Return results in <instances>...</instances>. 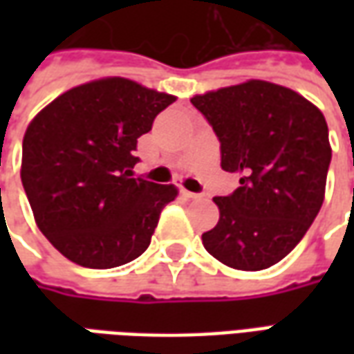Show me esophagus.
<instances>
[{
    "label": "esophagus",
    "instance_id": "obj_1",
    "mask_svg": "<svg viewBox=\"0 0 354 354\" xmlns=\"http://www.w3.org/2000/svg\"><path fill=\"white\" fill-rule=\"evenodd\" d=\"M184 195L187 197V199H203V193H193V192H187V189H184Z\"/></svg>",
    "mask_w": 354,
    "mask_h": 354
}]
</instances>
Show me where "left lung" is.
Instances as JSON below:
<instances>
[{
	"label": "left lung",
	"mask_w": 354,
	"mask_h": 354,
	"mask_svg": "<svg viewBox=\"0 0 354 354\" xmlns=\"http://www.w3.org/2000/svg\"><path fill=\"white\" fill-rule=\"evenodd\" d=\"M220 140L222 169L241 174L214 197L220 220L203 245L227 267L260 271L288 256L319 214L332 159L328 124L292 88L250 80L193 96Z\"/></svg>",
	"instance_id": "left-lung-1"
}]
</instances>
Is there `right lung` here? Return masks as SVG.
I'll return each mask as SVG.
<instances>
[{
    "label": "right lung",
    "instance_id": "1",
    "mask_svg": "<svg viewBox=\"0 0 354 354\" xmlns=\"http://www.w3.org/2000/svg\"><path fill=\"white\" fill-rule=\"evenodd\" d=\"M174 100L106 77L66 91L28 124L22 185L39 231L70 261L111 269L146 252L178 189L132 178L134 151Z\"/></svg>",
    "mask_w": 354,
    "mask_h": 354
}]
</instances>
